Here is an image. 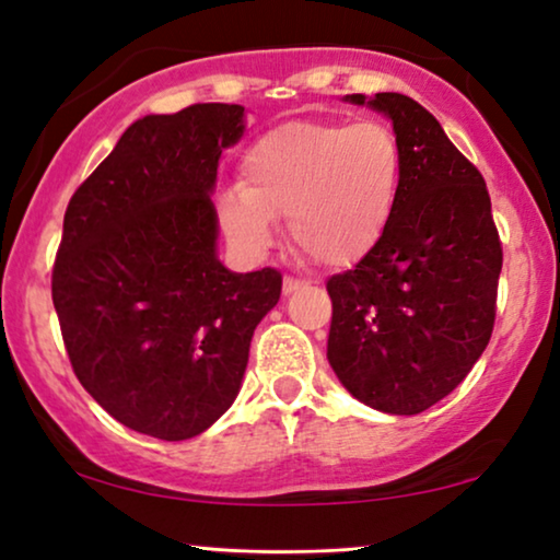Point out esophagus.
<instances>
[{"instance_id": "34e87169", "label": "esophagus", "mask_w": 560, "mask_h": 560, "mask_svg": "<svg viewBox=\"0 0 560 560\" xmlns=\"http://www.w3.org/2000/svg\"><path fill=\"white\" fill-rule=\"evenodd\" d=\"M301 288H305L303 280H298V278H285V280H282V293H285V295H293Z\"/></svg>"}]
</instances>
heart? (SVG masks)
Returning a JSON list of instances; mask_svg holds the SVG:
<instances>
[{
	"mask_svg": "<svg viewBox=\"0 0 560 560\" xmlns=\"http://www.w3.org/2000/svg\"><path fill=\"white\" fill-rule=\"evenodd\" d=\"M400 190L402 148L385 121H285L244 150L219 219L247 255H262L275 219H288L303 255L341 270L382 242Z\"/></svg>",
	"mask_w": 560,
	"mask_h": 560,
	"instance_id": "obj_1",
	"label": "heart"
}]
</instances>
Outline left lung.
<instances>
[{"label":"left lung","instance_id":"8db88e82","mask_svg":"<svg viewBox=\"0 0 560 560\" xmlns=\"http://www.w3.org/2000/svg\"><path fill=\"white\" fill-rule=\"evenodd\" d=\"M343 102L393 121L402 190L377 247L326 282V357L359 402L418 416L462 385L492 336L502 272L492 201L481 173L410 96Z\"/></svg>","mask_w":560,"mask_h":560}]
</instances>
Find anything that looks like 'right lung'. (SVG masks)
<instances>
[{
	"instance_id": "add662e5",
	"label": "right lung",
	"mask_w": 560,
	"mask_h": 560,
	"mask_svg": "<svg viewBox=\"0 0 560 560\" xmlns=\"http://www.w3.org/2000/svg\"><path fill=\"white\" fill-rule=\"evenodd\" d=\"M242 135L240 104L148 114L66 209L52 305L68 359L114 420L160 441L232 408L252 334L280 301L278 270L232 272L217 255V167Z\"/></svg>"
}]
</instances>
